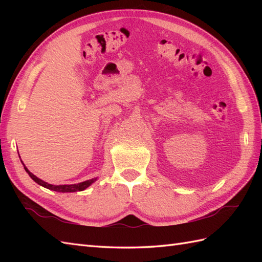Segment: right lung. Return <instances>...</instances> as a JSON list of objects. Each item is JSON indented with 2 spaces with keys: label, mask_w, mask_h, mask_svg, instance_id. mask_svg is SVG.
I'll return each mask as SVG.
<instances>
[{
  "label": "right lung",
  "mask_w": 262,
  "mask_h": 262,
  "mask_svg": "<svg viewBox=\"0 0 262 262\" xmlns=\"http://www.w3.org/2000/svg\"><path fill=\"white\" fill-rule=\"evenodd\" d=\"M21 162H22V161H21ZM22 164H24V163H22ZM24 166H25V170L28 172V174H29L31 179L35 182H37L38 185L45 187V188L49 189V190H54V191H58V192L82 191V190H84V189H86L89 186H91L92 183L97 180V178H93V179L83 181V182H80V183H75V185H58V186L49 185V183L42 181L41 179H39V178H37L35 174H32L31 172L27 169V166L25 164H24Z\"/></svg>",
  "instance_id": "right-lung-1"
}]
</instances>
